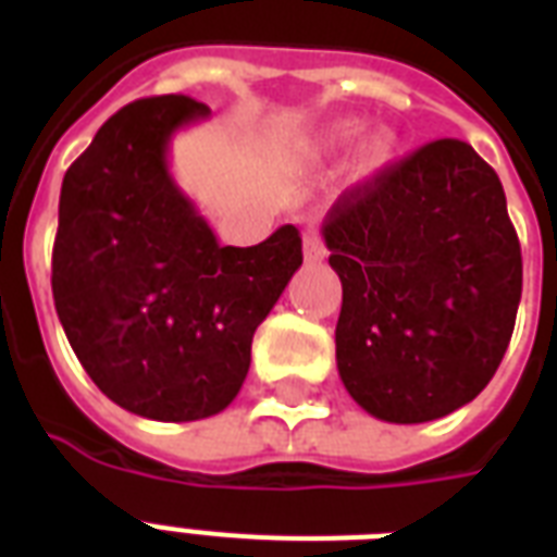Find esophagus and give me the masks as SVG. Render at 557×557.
<instances>
[{
    "mask_svg": "<svg viewBox=\"0 0 557 557\" xmlns=\"http://www.w3.org/2000/svg\"><path fill=\"white\" fill-rule=\"evenodd\" d=\"M304 257L306 262H321L326 257V245H323V236L318 227H309L304 234Z\"/></svg>",
    "mask_w": 557,
    "mask_h": 557,
    "instance_id": "34e87169",
    "label": "esophagus"
}]
</instances>
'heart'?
I'll use <instances>...</instances> for the list:
<instances>
[{"mask_svg": "<svg viewBox=\"0 0 557 557\" xmlns=\"http://www.w3.org/2000/svg\"><path fill=\"white\" fill-rule=\"evenodd\" d=\"M361 133V121H338V124L326 126V133L321 135V150L323 152H332V150H341V147H347L356 135ZM398 152V135L389 129V126H372L367 129L361 138H358V147H356V159H352V170H356V176L361 178H370L375 173L393 164Z\"/></svg>", "mask_w": 557, "mask_h": 557, "instance_id": "b5f03b06", "label": "heart"}]
</instances>
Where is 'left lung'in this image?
<instances>
[{"label": "left lung", "instance_id": "1", "mask_svg": "<svg viewBox=\"0 0 557 557\" xmlns=\"http://www.w3.org/2000/svg\"><path fill=\"white\" fill-rule=\"evenodd\" d=\"M344 304L335 358L381 422L419 424L483 393L518 318L523 260L500 178L457 138L424 144L323 222Z\"/></svg>", "mask_w": 557, "mask_h": 557}]
</instances>
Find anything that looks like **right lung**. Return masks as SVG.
I'll return each mask as SVG.
<instances>
[{"mask_svg":"<svg viewBox=\"0 0 557 557\" xmlns=\"http://www.w3.org/2000/svg\"><path fill=\"white\" fill-rule=\"evenodd\" d=\"M210 109L185 95L135 100L65 170L51 292L89 379L156 422L225 410L253 332L304 262L295 225L251 248L219 245L170 176L178 129Z\"/></svg>","mask_w":557,"mask_h":557,"instance_id":"obj_1","label":"right lung"}]
</instances>
